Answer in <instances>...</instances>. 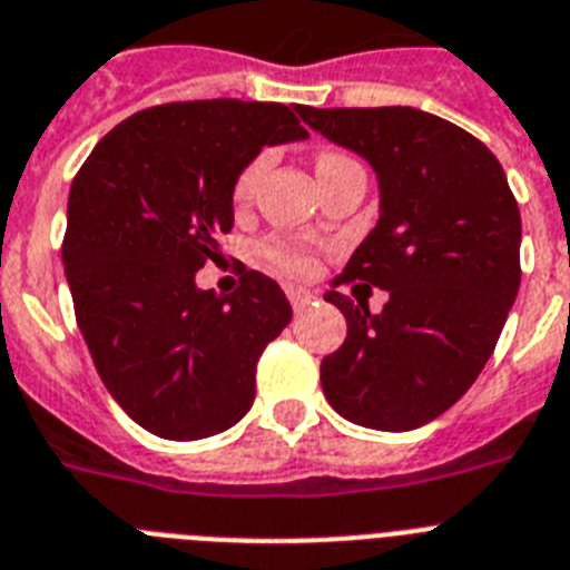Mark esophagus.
<instances>
[{
    "label": "esophagus",
    "mask_w": 570,
    "mask_h": 570,
    "mask_svg": "<svg viewBox=\"0 0 570 570\" xmlns=\"http://www.w3.org/2000/svg\"><path fill=\"white\" fill-rule=\"evenodd\" d=\"M286 298H289L293 309H304L307 304H313L315 295L309 289H301V286H286Z\"/></svg>",
    "instance_id": "obj_1"
}]
</instances>
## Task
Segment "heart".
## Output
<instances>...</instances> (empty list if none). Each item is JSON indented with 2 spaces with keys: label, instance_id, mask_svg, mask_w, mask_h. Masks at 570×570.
<instances>
[{
  "label": "heart",
  "instance_id": "heart-1",
  "mask_svg": "<svg viewBox=\"0 0 570 570\" xmlns=\"http://www.w3.org/2000/svg\"><path fill=\"white\" fill-rule=\"evenodd\" d=\"M347 159H351V156H344V153L324 150V153H318L315 167H327V165H336V161H347ZM263 167H266V159H263V156H257V159L248 161L240 174H237V179H234V190H232L237 203H246L248 196L255 194V185H257V179H261ZM263 257H266V263H269V266H275V269L286 272V275H295V277H304L315 269L313 252H307V248H301V246H293V243H281V240L266 243V246H263Z\"/></svg>",
  "mask_w": 570,
  "mask_h": 570
}]
</instances>
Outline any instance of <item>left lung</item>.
<instances>
[{
  "label": "left lung",
  "instance_id": "left-lung-1",
  "mask_svg": "<svg viewBox=\"0 0 570 570\" xmlns=\"http://www.w3.org/2000/svg\"><path fill=\"white\" fill-rule=\"evenodd\" d=\"M298 115L358 153L380 179V223L342 281L389 289L371 315L330 289L347 338L324 356L327 403L365 429L409 432L470 391L495 351L521 284V217L504 167L475 136L414 107Z\"/></svg>",
  "mask_w": 570,
  "mask_h": 570
}]
</instances>
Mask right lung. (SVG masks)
I'll list each match as a JSON object with an SVG mask.
<instances>
[{"mask_svg":"<svg viewBox=\"0 0 570 570\" xmlns=\"http://www.w3.org/2000/svg\"><path fill=\"white\" fill-rule=\"evenodd\" d=\"M307 136L284 104H161L109 130L71 181L75 318L112 400L147 432L212 438L252 409L257 358L293 307L246 266L226 298L194 277L232 232L237 174L266 145Z\"/></svg>","mask_w":570,"mask_h":570,"instance_id":"obj_1","label":"right lung"}]
</instances>
